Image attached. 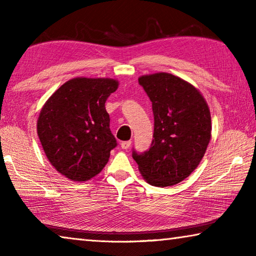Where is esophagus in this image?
<instances>
[{"label": "esophagus", "instance_id": "esophagus-1", "mask_svg": "<svg viewBox=\"0 0 256 256\" xmlns=\"http://www.w3.org/2000/svg\"><path fill=\"white\" fill-rule=\"evenodd\" d=\"M131 144H132L131 141H123L122 144H120V148L126 150V149L130 148V146H131Z\"/></svg>", "mask_w": 256, "mask_h": 256}]
</instances>
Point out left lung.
Instances as JSON below:
<instances>
[{
    "label": "left lung",
    "mask_w": 256,
    "mask_h": 256,
    "mask_svg": "<svg viewBox=\"0 0 256 256\" xmlns=\"http://www.w3.org/2000/svg\"><path fill=\"white\" fill-rule=\"evenodd\" d=\"M152 102L154 140L149 150H133L138 170L150 185H175L188 177L206 154L211 138V115L196 86L170 73L142 76Z\"/></svg>",
    "instance_id": "obj_1"
}]
</instances>
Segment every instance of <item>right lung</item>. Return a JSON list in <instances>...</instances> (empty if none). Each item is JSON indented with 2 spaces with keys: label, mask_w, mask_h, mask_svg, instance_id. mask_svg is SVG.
Listing matches in <instances>:
<instances>
[{
  "label": "right lung",
  "mask_w": 256,
  "mask_h": 256,
  "mask_svg": "<svg viewBox=\"0 0 256 256\" xmlns=\"http://www.w3.org/2000/svg\"><path fill=\"white\" fill-rule=\"evenodd\" d=\"M118 81L110 78H74L42 106L37 133L47 159L74 182H86L106 166L118 146L110 128L105 102Z\"/></svg>",
  "instance_id": "right-lung-1"
}]
</instances>
